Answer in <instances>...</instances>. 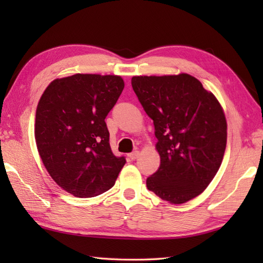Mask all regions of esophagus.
Returning a JSON list of instances; mask_svg holds the SVG:
<instances>
[{"instance_id":"1","label":"esophagus","mask_w":263,"mask_h":263,"mask_svg":"<svg viewBox=\"0 0 263 263\" xmlns=\"http://www.w3.org/2000/svg\"><path fill=\"white\" fill-rule=\"evenodd\" d=\"M139 154H140V153H139L138 150H136V152H133V153H131V154H128V155H127V157L130 158L131 160H136V159L139 157Z\"/></svg>"}]
</instances>
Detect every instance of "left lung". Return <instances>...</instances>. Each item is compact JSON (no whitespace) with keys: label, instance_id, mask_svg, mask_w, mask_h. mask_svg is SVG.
Returning <instances> with one entry per match:
<instances>
[{"label":"left lung","instance_id":"obj_1","mask_svg":"<svg viewBox=\"0 0 263 263\" xmlns=\"http://www.w3.org/2000/svg\"><path fill=\"white\" fill-rule=\"evenodd\" d=\"M131 83L158 140L160 165L147 178V187L170 203H185L204 191L221 165L227 142L224 109L187 73L136 76Z\"/></svg>","mask_w":263,"mask_h":263}]
</instances>
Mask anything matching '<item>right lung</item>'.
<instances>
[{"label": "right lung", "mask_w": 263, "mask_h": 263, "mask_svg": "<svg viewBox=\"0 0 263 263\" xmlns=\"http://www.w3.org/2000/svg\"><path fill=\"white\" fill-rule=\"evenodd\" d=\"M123 89L120 76L77 73L53 80L39 99L38 154L55 183L77 198L107 191L125 164L111 153L105 123Z\"/></svg>", "instance_id": "add662e5"}]
</instances>
